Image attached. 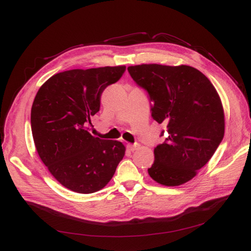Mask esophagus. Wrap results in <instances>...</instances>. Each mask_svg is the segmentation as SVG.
<instances>
[{"mask_svg":"<svg viewBox=\"0 0 251 251\" xmlns=\"http://www.w3.org/2000/svg\"><path fill=\"white\" fill-rule=\"evenodd\" d=\"M139 144H137V143H135V144H127L126 145V150L127 151H136L137 148H139Z\"/></svg>","mask_w":251,"mask_h":251,"instance_id":"1","label":"esophagus"}]
</instances>
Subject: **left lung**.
Wrapping results in <instances>:
<instances>
[{
  "label": "left lung",
  "instance_id": "left-lung-1",
  "mask_svg": "<svg viewBox=\"0 0 251 251\" xmlns=\"http://www.w3.org/2000/svg\"><path fill=\"white\" fill-rule=\"evenodd\" d=\"M127 71L147 92L152 119L167 127L166 140L155 148V160L148 169L151 177L167 186L192 180L223 140L224 114L218 92L191 66L137 65Z\"/></svg>",
  "mask_w": 251,
  "mask_h": 251
}]
</instances>
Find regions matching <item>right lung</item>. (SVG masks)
<instances>
[{"mask_svg":"<svg viewBox=\"0 0 251 251\" xmlns=\"http://www.w3.org/2000/svg\"><path fill=\"white\" fill-rule=\"evenodd\" d=\"M125 71V66L64 71L35 95L31 130L38 154L56 180L75 193L101 190L125 156L122 143L94 137L85 127L100 111L101 93Z\"/></svg>","mask_w":251,"mask_h":251,"instance_id":"1","label":"right lung"}]
</instances>
